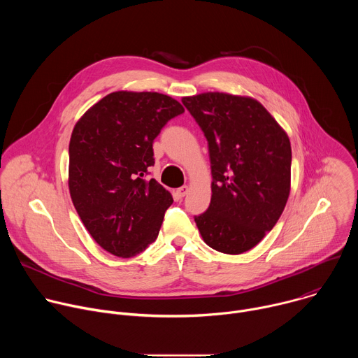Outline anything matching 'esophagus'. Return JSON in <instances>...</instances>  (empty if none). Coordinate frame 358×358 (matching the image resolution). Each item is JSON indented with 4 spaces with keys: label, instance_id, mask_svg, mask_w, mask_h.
I'll return each mask as SVG.
<instances>
[{
    "label": "esophagus",
    "instance_id": "esophagus-1",
    "mask_svg": "<svg viewBox=\"0 0 358 358\" xmlns=\"http://www.w3.org/2000/svg\"><path fill=\"white\" fill-rule=\"evenodd\" d=\"M188 191H189V188H188L187 185H184V187H180V188L176 191V195H177L178 198H182V196H185V195L188 194Z\"/></svg>",
    "mask_w": 358,
    "mask_h": 358
}]
</instances>
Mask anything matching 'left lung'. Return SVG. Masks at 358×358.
<instances>
[{"label": "left lung", "instance_id": "left-lung-1", "mask_svg": "<svg viewBox=\"0 0 358 358\" xmlns=\"http://www.w3.org/2000/svg\"><path fill=\"white\" fill-rule=\"evenodd\" d=\"M208 141L213 195L194 217L208 246L239 255L257 246L280 218L290 192L286 131L258 100L208 92L182 97Z\"/></svg>", "mask_w": 358, "mask_h": 358}]
</instances>
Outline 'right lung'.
<instances>
[{"mask_svg": "<svg viewBox=\"0 0 358 358\" xmlns=\"http://www.w3.org/2000/svg\"><path fill=\"white\" fill-rule=\"evenodd\" d=\"M181 103L157 92H113L75 124L69 143V192L92 238L131 258L155 242L171 194L155 178L152 141Z\"/></svg>", "mask_w": 358, "mask_h": 358, "instance_id": "right-lung-1", "label": "right lung"}]
</instances>
